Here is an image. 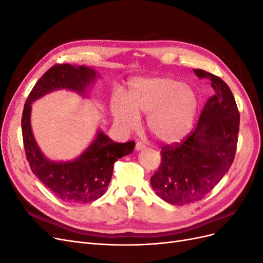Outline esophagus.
I'll return each instance as SVG.
<instances>
[{
  "label": "esophagus",
  "instance_id": "esophagus-1",
  "mask_svg": "<svg viewBox=\"0 0 263 263\" xmlns=\"http://www.w3.org/2000/svg\"><path fill=\"white\" fill-rule=\"evenodd\" d=\"M145 148H146V145L144 144V142L138 141L137 144H136V150H142V149H145Z\"/></svg>",
  "mask_w": 263,
  "mask_h": 263
}]
</instances>
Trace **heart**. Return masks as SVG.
I'll return each mask as SVG.
<instances>
[{
    "label": "heart",
    "instance_id": "obj_1",
    "mask_svg": "<svg viewBox=\"0 0 263 263\" xmlns=\"http://www.w3.org/2000/svg\"><path fill=\"white\" fill-rule=\"evenodd\" d=\"M197 97L190 86L170 78L137 79L130 83L127 101L112 105L116 124L130 132L140 125L139 113H148V128L166 144L182 140L192 129Z\"/></svg>",
    "mask_w": 263,
    "mask_h": 263
}]
</instances>
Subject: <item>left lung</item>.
<instances>
[{"mask_svg":"<svg viewBox=\"0 0 263 263\" xmlns=\"http://www.w3.org/2000/svg\"><path fill=\"white\" fill-rule=\"evenodd\" d=\"M194 72L211 79L215 95L184 139L161 148V163L150 179L158 196L178 206L202 200L216 186L234 162L239 133L240 115L229 86L204 70Z\"/></svg>","mask_w":263,"mask_h":263,"instance_id":"left-lung-1","label":"left lung"}]
</instances>
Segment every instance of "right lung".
Returning <instances> with one entry per match:
<instances>
[{
  "label": "right lung",
  "instance_id": "right-lung-1",
  "mask_svg": "<svg viewBox=\"0 0 263 263\" xmlns=\"http://www.w3.org/2000/svg\"><path fill=\"white\" fill-rule=\"evenodd\" d=\"M97 73L91 68L58 63L47 70L30 91L22 115L24 149L31 171L60 200L70 204H84L98 200L105 193L112 179L114 163L133 153L135 141L115 142L105 134L97 138L73 161L54 162L44 157L30 128L31 103L58 89L83 93Z\"/></svg>",
  "mask_w": 263,
  "mask_h": 263
}]
</instances>
